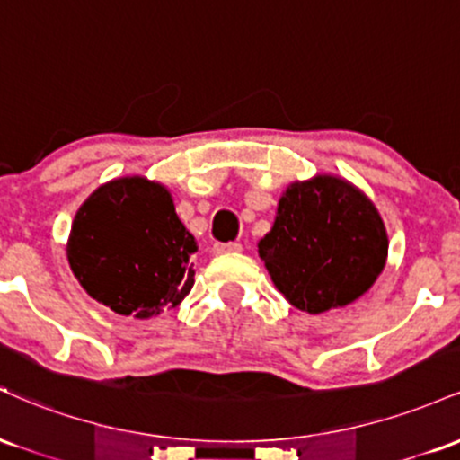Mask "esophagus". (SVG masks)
<instances>
[{
	"label": "esophagus",
	"instance_id": "esophagus-1",
	"mask_svg": "<svg viewBox=\"0 0 460 460\" xmlns=\"http://www.w3.org/2000/svg\"><path fill=\"white\" fill-rule=\"evenodd\" d=\"M242 251V244H237V242H216L214 244V252L216 255H225V252H240Z\"/></svg>",
	"mask_w": 460,
	"mask_h": 460
}]
</instances>
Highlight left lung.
I'll use <instances>...</instances> for the list:
<instances>
[{
	"mask_svg": "<svg viewBox=\"0 0 460 460\" xmlns=\"http://www.w3.org/2000/svg\"><path fill=\"white\" fill-rule=\"evenodd\" d=\"M260 257L274 288L307 314L355 303L387 263V229L376 205L337 175L285 188Z\"/></svg>",
	"mask_w": 460,
	"mask_h": 460,
	"instance_id": "obj_1",
	"label": "left lung"
}]
</instances>
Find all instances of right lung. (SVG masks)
Masks as SVG:
<instances>
[{
  "label": "right lung",
  "instance_id": "1",
  "mask_svg": "<svg viewBox=\"0 0 460 460\" xmlns=\"http://www.w3.org/2000/svg\"><path fill=\"white\" fill-rule=\"evenodd\" d=\"M194 235L171 190L151 179L116 177L73 218L66 257L88 296L119 315L149 320L177 307L194 285Z\"/></svg>",
  "mask_w": 460,
  "mask_h": 460
}]
</instances>
